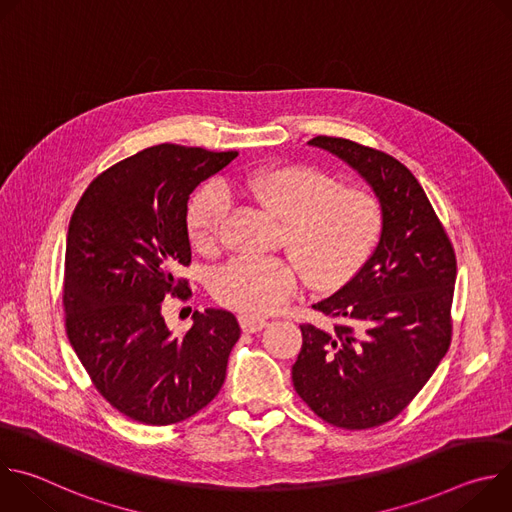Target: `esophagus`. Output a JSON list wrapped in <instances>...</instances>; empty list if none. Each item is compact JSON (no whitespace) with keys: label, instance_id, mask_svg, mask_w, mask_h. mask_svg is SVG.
Listing matches in <instances>:
<instances>
[{"label":"esophagus","instance_id":"34e87169","mask_svg":"<svg viewBox=\"0 0 512 512\" xmlns=\"http://www.w3.org/2000/svg\"><path fill=\"white\" fill-rule=\"evenodd\" d=\"M239 322H241V328L243 332H259L267 326V320L265 318H259V316H239Z\"/></svg>","mask_w":512,"mask_h":512}]
</instances>
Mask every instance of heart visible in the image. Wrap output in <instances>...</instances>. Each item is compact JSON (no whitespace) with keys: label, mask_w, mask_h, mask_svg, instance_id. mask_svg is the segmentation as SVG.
<instances>
[{"label":"heart","mask_w":512,"mask_h":512,"mask_svg":"<svg viewBox=\"0 0 512 512\" xmlns=\"http://www.w3.org/2000/svg\"><path fill=\"white\" fill-rule=\"evenodd\" d=\"M235 186L281 218L279 245L289 251L310 285L326 289L348 281L377 247L385 214L381 200L364 188L340 186L324 170L275 164L253 170ZM229 196L218 186L202 188L188 206L194 245L212 253L223 243ZM298 287V267L289 259L239 257L212 277L218 304L245 316L279 310Z\"/></svg>","instance_id":"1"}]
</instances>
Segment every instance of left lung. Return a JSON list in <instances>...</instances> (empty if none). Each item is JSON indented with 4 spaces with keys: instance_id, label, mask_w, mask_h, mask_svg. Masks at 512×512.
Here are the masks:
<instances>
[{
    "instance_id": "left-lung-1",
    "label": "left lung",
    "mask_w": 512,
    "mask_h": 512,
    "mask_svg": "<svg viewBox=\"0 0 512 512\" xmlns=\"http://www.w3.org/2000/svg\"><path fill=\"white\" fill-rule=\"evenodd\" d=\"M356 170L381 200L377 249L336 294L312 308L334 328L302 324L291 367L298 395L324 421L369 429L397 417L452 340L454 247L415 176L385 152L342 137L308 141Z\"/></svg>"
}]
</instances>
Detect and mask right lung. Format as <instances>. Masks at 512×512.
Segmentation results:
<instances>
[{
	"instance_id": "add662e5",
	"label": "right lung",
	"mask_w": 512,
	"mask_h": 512,
	"mask_svg": "<svg viewBox=\"0 0 512 512\" xmlns=\"http://www.w3.org/2000/svg\"><path fill=\"white\" fill-rule=\"evenodd\" d=\"M237 152L160 143L97 176L70 216L64 253L66 334L97 391L145 425L184 421L221 391L241 336L227 310L194 312L174 336L168 294L186 300L188 198Z\"/></svg>"
}]
</instances>
